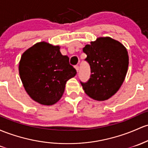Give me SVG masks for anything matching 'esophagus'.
<instances>
[{
	"mask_svg": "<svg viewBox=\"0 0 148 148\" xmlns=\"http://www.w3.org/2000/svg\"><path fill=\"white\" fill-rule=\"evenodd\" d=\"M75 69H76V70H77V71L78 72V71H79V65H76L75 66Z\"/></svg>",
	"mask_w": 148,
	"mask_h": 148,
	"instance_id": "34e87169",
	"label": "esophagus"
}]
</instances>
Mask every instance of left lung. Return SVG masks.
I'll return each instance as SVG.
<instances>
[{
	"label": "left lung",
	"mask_w": 148,
	"mask_h": 148,
	"mask_svg": "<svg viewBox=\"0 0 148 148\" xmlns=\"http://www.w3.org/2000/svg\"><path fill=\"white\" fill-rule=\"evenodd\" d=\"M83 51L87 55L85 60L91 73L88 82H80L83 89L94 100H108L118 91L126 77L129 66L127 50L117 40L103 37L86 45Z\"/></svg>",
	"instance_id": "1"
}]
</instances>
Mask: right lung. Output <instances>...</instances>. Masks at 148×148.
<instances>
[{
	"label": "right lung",
	"instance_id": "add662e5",
	"mask_svg": "<svg viewBox=\"0 0 148 148\" xmlns=\"http://www.w3.org/2000/svg\"><path fill=\"white\" fill-rule=\"evenodd\" d=\"M20 79L34 100L44 105L56 103L64 91L66 82L77 70L62 56L59 46L40 42L26 50L19 65Z\"/></svg>",
	"mask_w": 148,
	"mask_h": 148
}]
</instances>
